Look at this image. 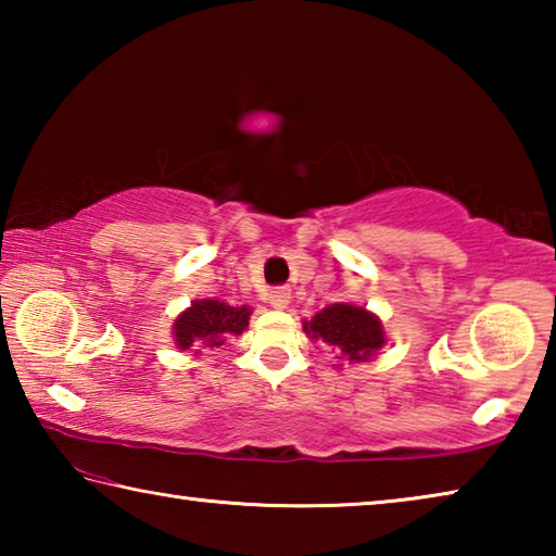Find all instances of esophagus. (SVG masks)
I'll return each instance as SVG.
<instances>
[{
	"label": "esophagus",
	"instance_id": "34e87169",
	"mask_svg": "<svg viewBox=\"0 0 556 556\" xmlns=\"http://www.w3.org/2000/svg\"><path fill=\"white\" fill-rule=\"evenodd\" d=\"M267 301H269V306L271 308H287L289 306V301H291V291L287 289V287H277V289H271L269 294H267Z\"/></svg>",
	"mask_w": 556,
	"mask_h": 556
}]
</instances>
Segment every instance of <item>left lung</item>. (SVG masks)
I'll use <instances>...</instances> for the list:
<instances>
[{
  "instance_id": "obj_1",
  "label": "left lung",
  "mask_w": 556,
  "mask_h": 556,
  "mask_svg": "<svg viewBox=\"0 0 556 556\" xmlns=\"http://www.w3.org/2000/svg\"><path fill=\"white\" fill-rule=\"evenodd\" d=\"M304 331L312 341L331 345L338 361H345L348 365L370 361L388 343L380 316H375L365 306L345 304V301L321 308L312 316V321H304Z\"/></svg>"
}]
</instances>
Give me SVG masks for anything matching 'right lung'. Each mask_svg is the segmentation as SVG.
I'll return each mask as SVG.
<instances>
[{
	"instance_id": "1",
	"label": "right lung",
	"mask_w": 556,
	"mask_h": 556,
	"mask_svg": "<svg viewBox=\"0 0 556 556\" xmlns=\"http://www.w3.org/2000/svg\"><path fill=\"white\" fill-rule=\"evenodd\" d=\"M252 308L248 304L230 306L220 299H195L176 316L172 338L176 348L199 355L205 348H218L230 336H242L250 324Z\"/></svg>"
}]
</instances>
